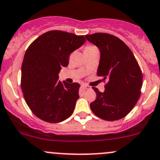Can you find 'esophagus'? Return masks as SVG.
Returning a JSON list of instances; mask_svg holds the SVG:
<instances>
[{
	"mask_svg": "<svg viewBox=\"0 0 160 160\" xmlns=\"http://www.w3.org/2000/svg\"><path fill=\"white\" fill-rule=\"evenodd\" d=\"M81 87L85 89H91L90 87H89V86H87V85H85V84H83V85H81Z\"/></svg>",
	"mask_w": 160,
	"mask_h": 160,
	"instance_id": "esophagus-1",
	"label": "esophagus"
}]
</instances>
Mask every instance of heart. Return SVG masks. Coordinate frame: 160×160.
<instances>
[{"label":"heart","instance_id":"heart-1","mask_svg":"<svg viewBox=\"0 0 160 160\" xmlns=\"http://www.w3.org/2000/svg\"><path fill=\"white\" fill-rule=\"evenodd\" d=\"M96 47H94V46H87V47H86V48H85V50H84V52H89V51H93V50H96Z\"/></svg>","mask_w":160,"mask_h":160}]
</instances>
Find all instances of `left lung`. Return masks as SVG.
I'll use <instances>...</instances> for the list:
<instances>
[{"instance_id":"1","label":"left lung","mask_w":160,"mask_h":160,"mask_svg":"<svg viewBox=\"0 0 160 160\" xmlns=\"http://www.w3.org/2000/svg\"><path fill=\"white\" fill-rule=\"evenodd\" d=\"M86 38L99 49L97 75L107 81L103 92L92 87L97 97L90 104L91 110L104 120H119L139 99L143 83L141 70L131 49L116 36L98 32Z\"/></svg>"}]
</instances>
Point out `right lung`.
<instances>
[{
  "label": "right lung",
  "instance_id": "add662e5",
  "mask_svg": "<svg viewBox=\"0 0 160 160\" xmlns=\"http://www.w3.org/2000/svg\"><path fill=\"white\" fill-rule=\"evenodd\" d=\"M86 42L83 36L52 30L36 38L22 61L21 89L26 104L36 116L58 123L69 118L79 99L80 84L58 80L69 55Z\"/></svg>",
  "mask_w": 160,
  "mask_h": 160
}]
</instances>
